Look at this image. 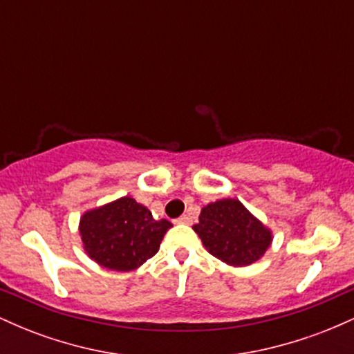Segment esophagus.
I'll return each instance as SVG.
<instances>
[{
	"label": "esophagus",
	"mask_w": 354,
	"mask_h": 354,
	"mask_svg": "<svg viewBox=\"0 0 354 354\" xmlns=\"http://www.w3.org/2000/svg\"><path fill=\"white\" fill-rule=\"evenodd\" d=\"M176 221H178V223H183V225H189V223H191V216H189V214H183V216L178 218Z\"/></svg>",
	"instance_id": "obj_1"
}]
</instances>
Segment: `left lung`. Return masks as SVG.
I'll list each match as a JSON object with an SVG mask.
<instances>
[{
    "instance_id": "1",
    "label": "left lung",
    "mask_w": 354,
    "mask_h": 354,
    "mask_svg": "<svg viewBox=\"0 0 354 354\" xmlns=\"http://www.w3.org/2000/svg\"><path fill=\"white\" fill-rule=\"evenodd\" d=\"M193 230L209 254L234 268L261 259L273 241L271 230L234 198L206 205Z\"/></svg>"
}]
</instances>
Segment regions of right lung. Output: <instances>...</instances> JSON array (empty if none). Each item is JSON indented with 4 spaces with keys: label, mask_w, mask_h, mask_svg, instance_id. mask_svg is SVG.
<instances>
[{
    "label": "right lung",
    "mask_w": 354,
    "mask_h": 354,
    "mask_svg": "<svg viewBox=\"0 0 354 354\" xmlns=\"http://www.w3.org/2000/svg\"><path fill=\"white\" fill-rule=\"evenodd\" d=\"M168 219H154L135 198L118 200L88 209L80 219V236L86 254L111 271H133L158 253Z\"/></svg>",
    "instance_id": "1"
}]
</instances>
